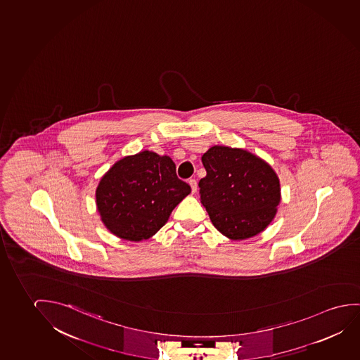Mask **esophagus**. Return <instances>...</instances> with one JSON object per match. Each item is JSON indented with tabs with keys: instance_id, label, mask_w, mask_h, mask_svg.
Listing matches in <instances>:
<instances>
[{
	"instance_id": "obj_1",
	"label": "esophagus",
	"mask_w": 360,
	"mask_h": 360,
	"mask_svg": "<svg viewBox=\"0 0 360 360\" xmlns=\"http://www.w3.org/2000/svg\"><path fill=\"white\" fill-rule=\"evenodd\" d=\"M188 183H189V186L192 187V192H193V193H195V192H197V187H198V184H197V181H195L194 178H191V179L188 181Z\"/></svg>"
}]
</instances>
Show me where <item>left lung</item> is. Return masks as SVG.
<instances>
[{
  "label": "left lung",
  "instance_id": "left-lung-1",
  "mask_svg": "<svg viewBox=\"0 0 360 360\" xmlns=\"http://www.w3.org/2000/svg\"><path fill=\"white\" fill-rule=\"evenodd\" d=\"M202 162L207 176L199 181L200 200L221 234L248 239L271 223L281 194L276 173L265 161L240 148L214 146Z\"/></svg>",
  "mask_w": 360,
  "mask_h": 360
}]
</instances>
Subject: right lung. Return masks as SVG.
<instances>
[{"instance_id": "obj_1", "label": "right lung", "mask_w": 360, "mask_h": 360, "mask_svg": "<svg viewBox=\"0 0 360 360\" xmlns=\"http://www.w3.org/2000/svg\"><path fill=\"white\" fill-rule=\"evenodd\" d=\"M189 193L169 157L143 151L110 168L96 189V205L112 234L140 241L156 234Z\"/></svg>"}]
</instances>
